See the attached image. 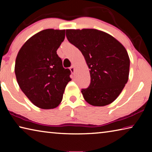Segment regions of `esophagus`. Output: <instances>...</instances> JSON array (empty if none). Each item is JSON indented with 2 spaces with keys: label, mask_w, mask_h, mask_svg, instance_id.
Returning <instances> with one entry per match:
<instances>
[{
  "label": "esophagus",
  "mask_w": 152,
  "mask_h": 152,
  "mask_svg": "<svg viewBox=\"0 0 152 152\" xmlns=\"http://www.w3.org/2000/svg\"><path fill=\"white\" fill-rule=\"evenodd\" d=\"M70 70L72 72V73H73L74 74V70H75V68H74V65H72V66L70 67Z\"/></svg>",
  "instance_id": "34e87169"
}]
</instances>
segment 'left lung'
<instances>
[{
    "label": "left lung",
    "instance_id": "obj_1",
    "mask_svg": "<svg viewBox=\"0 0 152 152\" xmlns=\"http://www.w3.org/2000/svg\"><path fill=\"white\" fill-rule=\"evenodd\" d=\"M66 33L90 69L91 84L81 90L84 99L92 106L110 104L128 81L130 60L124 46L113 36L94 29H67Z\"/></svg>",
    "mask_w": 152,
    "mask_h": 152
}]
</instances>
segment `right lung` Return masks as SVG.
<instances>
[{"label": "right lung", "instance_id": "right-lung-1", "mask_svg": "<svg viewBox=\"0 0 152 152\" xmlns=\"http://www.w3.org/2000/svg\"><path fill=\"white\" fill-rule=\"evenodd\" d=\"M65 30L48 29L29 38L18 53L15 72L18 84L31 102L43 109L57 107L71 72L62 66L57 50Z\"/></svg>", "mask_w": 152, "mask_h": 152}]
</instances>
